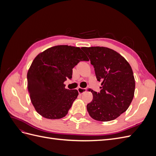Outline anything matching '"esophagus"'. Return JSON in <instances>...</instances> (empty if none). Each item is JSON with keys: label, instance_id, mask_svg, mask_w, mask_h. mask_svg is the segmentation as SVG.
I'll list each match as a JSON object with an SVG mask.
<instances>
[{"label": "esophagus", "instance_id": "1", "mask_svg": "<svg viewBox=\"0 0 156 156\" xmlns=\"http://www.w3.org/2000/svg\"><path fill=\"white\" fill-rule=\"evenodd\" d=\"M77 90H78V92H79V94H82L87 91V88H81V87H79Z\"/></svg>", "mask_w": 156, "mask_h": 156}]
</instances>
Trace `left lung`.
<instances>
[{
    "label": "left lung",
    "mask_w": 156,
    "mask_h": 156,
    "mask_svg": "<svg viewBox=\"0 0 156 156\" xmlns=\"http://www.w3.org/2000/svg\"><path fill=\"white\" fill-rule=\"evenodd\" d=\"M94 68L100 92L92 91L93 100L87 106L93 119L107 122L124 112L133 100L135 82L131 66L116 51L105 47L81 48Z\"/></svg>",
    "instance_id": "left-lung-1"
}]
</instances>
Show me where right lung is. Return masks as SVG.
Returning <instances> with one entry per match:
<instances>
[{"label":"right lung","mask_w":156,"mask_h":156,"mask_svg":"<svg viewBox=\"0 0 156 156\" xmlns=\"http://www.w3.org/2000/svg\"><path fill=\"white\" fill-rule=\"evenodd\" d=\"M81 60H88L83 51L68 45L52 47L36 56L27 73V88L38 114L48 119L68 114L79 92L65 88L64 82L72 79V69Z\"/></svg>","instance_id":"right-lung-1"}]
</instances>
